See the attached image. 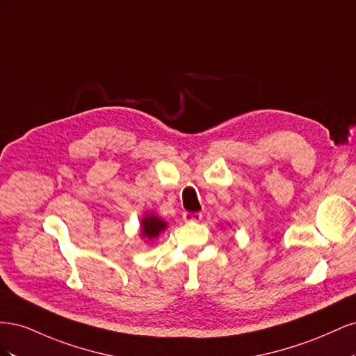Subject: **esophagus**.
<instances>
[{"mask_svg":"<svg viewBox=\"0 0 356 356\" xmlns=\"http://www.w3.org/2000/svg\"><path fill=\"white\" fill-rule=\"evenodd\" d=\"M182 218H184V221H187V222L199 221V220H202V212H184L182 213Z\"/></svg>","mask_w":356,"mask_h":356,"instance_id":"34e87169","label":"esophagus"}]
</instances>
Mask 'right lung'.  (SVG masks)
I'll use <instances>...</instances> for the list:
<instances>
[{"label":"right lung","mask_w":356,"mask_h":356,"mask_svg":"<svg viewBox=\"0 0 356 356\" xmlns=\"http://www.w3.org/2000/svg\"><path fill=\"white\" fill-rule=\"evenodd\" d=\"M165 229H166V222L154 217V215H148V217L143 218V236L144 238H148V239L157 238L159 233Z\"/></svg>","instance_id":"obj_1"}]
</instances>
